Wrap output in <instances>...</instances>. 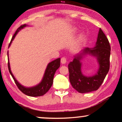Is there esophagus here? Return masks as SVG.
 Returning <instances> with one entry per match:
<instances>
[{
    "label": "esophagus",
    "instance_id": "34e87169",
    "mask_svg": "<svg viewBox=\"0 0 122 122\" xmlns=\"http://www.w3.org/2000/svg\"><path fill=\"white\" fill-rule=\"evenodd\" d=\"M66 62H67V59L66 58L63 57L61 58V63L62 64H66Z\"/></svg>",
    "mask_w": 122,
    "mask_h": 122
}]
</instances>
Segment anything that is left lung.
I'll return each instance as SVG.
<instances>
[{
  "mask_svg": "<svg viewBox=\"0 0 122 122\" xmlns=\"http://www.w3.org/2000/svg\"><path fill=\"white\" fill-rule=\"evenodd\" d=\"M87 53L97 58L99 68L96 75L87 77L81 73V63L82 56ZM110 45L108 39L101 28L99 29L97 41L94 48L86 47L75 56L68 64L69 81L73 87L80 93L92 92L98 90L103 82L110 68Z\"/></svg>",
  "mask_w": 122,
  "mask_h": 122,
  "instance_id": "obj_1",
  "label": "left lung"
}]
</instances>
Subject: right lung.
Listing matches in <instances>:
<instances>
[{
	"label": "right lung",
	"instance_id": "obj_1",
	"mask_svg": "<svg viewBox=\"0 0 122 122\" xmlns=\"http://www.w3.org/2000/svg\"><path fill=\"white\" fill-rule=\"evenodd\" d=\"M26 26H27L26 25H21L20 27L18 28V29L16 30L13 36L12 39H11L10 43L9 44V46H10L11 43H12V41L13 40L14 38H15L18 31ZM61 63V58H58V59H55L54 61H52L49 63L47 66L46 69L45 70V74H44V76L41 82L39 85H36L35 86L28 88L25 87L23 86L22 85H20L16 80V79L15 78V77L13 75L12 73L10 71L9 59L8 62V67L9 73H10V74L12 76L13 78L14 81H15V83L16 84L17 86L18 87V88L20 89V91L21 92H22L23 94L26 95H28L29 96H33V97H36V96H40L44 95V94H45L49 90L50 87L52 86V85H53L54 76L55 73L60 67V65H61V63Z\"/></svg>",
	"mask_w": 122,
	"mask_h": 122
}]
</instances>
